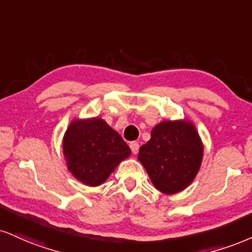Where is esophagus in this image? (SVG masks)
I'll use <instances>...</instances> for the list:
<instances>
[{"label": "esophagus", "mask_w": 252, "mask_h": 252, "mask_svg": "<svg viewBox=\"0 0 252 252\" xmlns=\"http://www.w3.org/2000/svg\"><path fill=\"white\" fill-rule=\"evenodd\" d=\"M130 149H131L132 154H137L139 149V144L137 142H131V143H130Z\"/></svg>", "instance_id": "obj_1"}]
</instances>
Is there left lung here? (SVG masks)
Segmentation results:
<instances>
[{"mask_svg": "<svg viewBox=\"0 0 252 252\" xmlns=\"http://www.w3.org/2000/svg\"><path fill=\"white\" fill-rule=\"evenodd\" d=\"M202 155L201 139L191 123L166 121L153 129L150 141L139 148L138 159L156 189L170 195L193 181Z\"/></svg>", "mask_w": 252, "mask_h": 252, "instance_id": "1", "label": "left lung"}]
</instances>
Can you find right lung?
I'll list each match as a JSON object with an SVG mask.
<instances>
[{
    "label": "right lung",
    "mask_w": 252,
    "mask_h": 252,
    "mask_svg": "<svg viewBox=\"0 0 252 252\" xmlns=\"http://www.w3.org/2000/svg\"><path fill=\"white\" fill-rule=\"evenodd\" d=\"M63 149L71 174L86 186L102 184L130 148L101 118L75 121L66 130Z\"/></svg>",
    "instance_id": "obj_1"
}]
</instances>
